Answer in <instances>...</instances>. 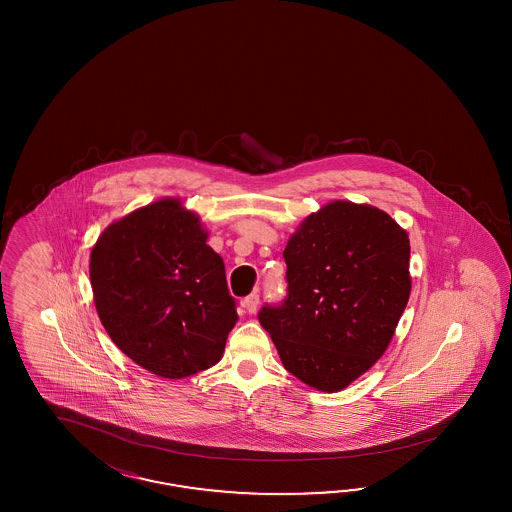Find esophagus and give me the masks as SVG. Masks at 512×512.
Returning a JSON list of instances; mask_svg holds the SVG:
<instances>
[{
  "mask_svg": "<svg viewBox=\"0 0 512 512\" xmlns=\"http://www.w3.org/2000/svg\"><path fill=\"white\" fill-rule=\"evenodd\" d=\"M242 306L246 308L248 313H255L257 308H259V295H257V293H251V295L246 296L244 302H242Z\"/></svg>",
  "mask_w": 512,
  "mask_h": 512,
  "instance_id": "1",
  "label": "esophagus"
}]
</instances>
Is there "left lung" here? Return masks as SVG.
I'll return each mask as SVG.
<instances>
[{"instance_id":"obj_1","label":"left lung","mask_w":512,"mask_h":512,"mask_svg":"<svg viewBox=\"0 0 512 512\" xmlns=\"http://www.w3.org/2000/svg\"><path fill=\"white\" fill-rule=\"evenodd\" d=\"M409 236L372 204L332 201L306 217L283 251L289 295L259 323L283 368L340 392L383 357L411 295Z\"/></svg>"}]
</instances>
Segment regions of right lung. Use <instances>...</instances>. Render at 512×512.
Listing matches in <instances>:
<instances>
[{"instance_id": "add662e5", "label": "right lung", "mask_w": 512, "mask_h": 512, "mask_svg": "<svg viewBox=\"0 0 512 512\" xmlns=\"http://www.w3.org/2000/svg\"><path fill=\"white\" fill-rule=\"evenodd\" d=\"M201 217L165 197L112 221L90 255L95 310L140 368L184 379L217 364L238 321Z\"/></svg>"}]
</instances>
